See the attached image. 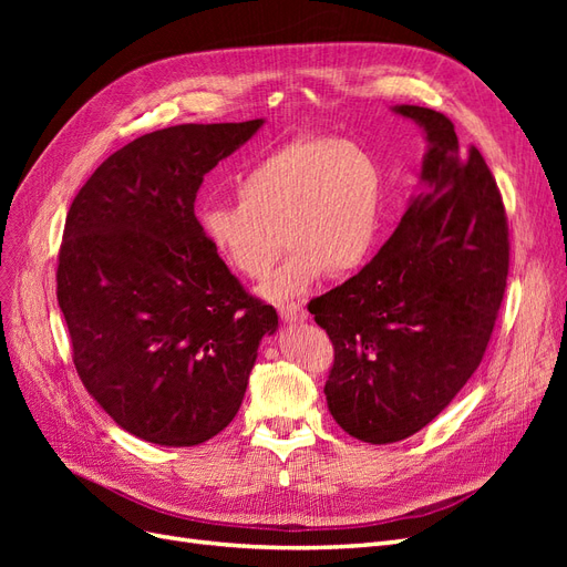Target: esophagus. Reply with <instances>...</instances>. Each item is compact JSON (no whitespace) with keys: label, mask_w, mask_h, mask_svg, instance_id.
<instances>
[{"label":"esophagus","mask_w":567,"mask_h":567,"mask_svg":"<svg viewBox=\"0 0 567 567\" xmlns=\"http://www.w3.org/2000/svg\"><path fill=\"white\" fill-rule=\"evenodd\" d=\"M279 317L286 323H293V321H305L307 319V310L302 305H281L279 307Z\"/></svg>","instance_id":"34e87169"}]
</instances>
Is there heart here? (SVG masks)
<instances>
[{
  "instance_id": "b5f03b06",
  "label": "heart",
  "mask_w": 567,
  "mask_h": 567,
  "mask_svg": "<svg viewBox=\"0 0 567 567\" xmlns=\"http://www.w3.org/2000/svg\"><path fill=\"white\" fill-rule=\"evenodd\" d=\"M238 200L205 205V241L236 274L260 279L269 300H296L326 271L342 277L362 267L383 225L381 169L367 151L329 136H302L269 151L236 182ZM285 241H280V236Z\"/></svg>"
}]
</instances>
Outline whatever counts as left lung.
Here are the masks:
<instances>
[{"label":"left lung","mask_w":567,"mask_h":567,"mask_svg":"<svg viewBox=\"0 0 567 567\" xmlns=\"http://www.w3.org/2000/svg\"><path fill=\"white\" fill-rule=\"evenodd\" d=\"M392 111L425 132V192L369 265L307 305L333 342L329 411L371 444L419 433L456 398L483 362L508 277V221L485 158L458 148L447 115Z\"/></svg>","instance_id":"obj_1"}]
</instances>
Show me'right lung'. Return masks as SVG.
Listing matches in <instances>:
<instances>
[{"label":"right lung","instance_id":"obj_1","mask_svg":"<svg viewBox=\"0 0 567 567\" xmlns=\"http://www.w3.org/2000/svg\"><path fill=\"white\" fill-rule=\"evenodd\" d=\"M262 120L175 125L101 163L65 217L56 298L82 385L123 431L194 447L231 423L277 310L205 241V173Z\"/></svg>","mask_w":567,"mask_h":567}]
</instances>
